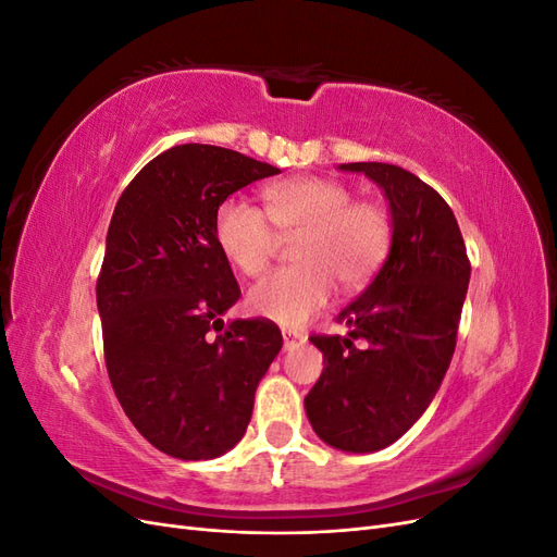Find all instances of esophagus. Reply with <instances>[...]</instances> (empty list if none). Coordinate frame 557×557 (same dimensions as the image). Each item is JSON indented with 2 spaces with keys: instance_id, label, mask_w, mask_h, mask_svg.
<instances>
[{
  "instance_id": "34e87169",
  "label": "esophagus",
  "mask_w": 557,
  "mask_h": 557,
  "mask_svg": "<svg viewBox=\"0 0 557 557\" xmlns=\"http://www.w3.org/2000/svg\"><path fill=\"white\" fill-rule=\"evenodd\" d=\"M305 342H307V334H305V332L283 330V346H285V348H293V346L305 344Z\"/></svg>"
}]
</instances>
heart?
Here are the masks:
<instances>
[{"instance_id":"obj_1","label":"heart","mask_w":557,"mask_h":557,"mask_svg":"<svg viewBox=\"0 0 557 557\" xmlns=\"http://www.w3.org/2000/svg\"><path fill=\"white\" fill-rule=\"evenodd\" d=\"M267 215L244 199L230 197L215 211L213 239L223 258L246 276L272 262L278 237L297 239V267L274 272L252 285L248 309L278 325H305L325 309L334 293L358 290L376 276L393 242V221L376 201H352L346 183L301 176L264 193Z\"/></svg>"}]
</instances>
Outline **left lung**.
I'll return each instance as SVG.
<instances>
[{"label":"left lung","instance_id":"1","mask_svg":"<svg viewBox=\"0 0 557 557\" xmlns=\"http://www.w3.org/2000/svg\"><path fill=\"white\" fill-rule=\"evenodd\" d=\"M383 190L393 242L376 278L339 320L346 336H311L323 374L305 397L313 432L346 453L395 444L446 376L471 267L458 221L428 183L385 162L339 164ZM363 339L362 347L351 344Z\"/></svg>","mask_w":557,"mask_h":557}]
</instances>
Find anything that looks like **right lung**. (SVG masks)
Returning <instances> with one entry per match:
<instances>
[{
	"instance_id": "1",
	"label": "right lung",
	"mask_w": 557,
	"mask_h": 557,
	"mask_svg": "<svg viewBox=\"0 0 557 557\" xmlns=\"http://www.w3.org/2000/svg\"><path fill=\"white\" fill-rule=\"evenodd\" d=\"M276 174L237 150L183 144L113 209L97 278L107 372L132 425L172 458L213 460L242 442L283 346L272 320H223L242 290L213 239L218 207Z\"/></svg>"
}]
</instances>
